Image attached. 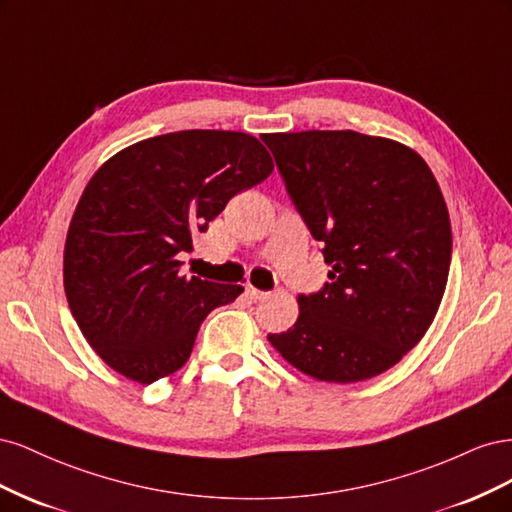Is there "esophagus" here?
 <instances>
[{
    "instance_id": "34e87169",
    "label": "esophagus",
    "mask_w": 512,
    "mask_h": 512,
    "mask_svg": "<svg viewBox=\"0 0 512 512\" xmlns=\"http://www.w3.org/2000/svg\"><path fill=\"white\" fill-rule=\"evenodd\" d=\"M245 294H247V297H250V299H254V301H265V299H269V297H271V292L258 290V288L250 286V284L245 286Z\"/></svg>"
}]
</instances>
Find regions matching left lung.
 <instances>
[{"instance_id": "obj_1", "label": "left lung", "mask_w": 512, "mask_h": 512, "mask_svg": "<svg viewBox=\"0 0 512 512\" xmlns=\"http://www.w3.org/2000/svg\"><path fill=\"white\" fill-rule=\"evenodd\" d=\"M290 200L331 265L322 290L269 342L303 374L359 382L391 369L436 318L453 235L425 160L352 130L265 134Z\"/></svg>"}]
</instances>
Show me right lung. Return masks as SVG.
Masks as SVG:
<instances>
[{"label": "right lung", "mask_w": 512, "mask_h": 512, "mask_svg": "<svg viewBox=\"0 0 512 512\" xmlns=\"http://www.w3.org/2000/svg\"><path fill=\"white\" fill-rule=\"evenodd\" d=\"M271 173L265 145L228 130L153 136L98 168L68 228L64 288L108 367L151 384L190 359L207 314L243 288L181 275L179 254L232 196Z\"/></svg>", "instance_id": "right-lung-1"}]
</instances>
